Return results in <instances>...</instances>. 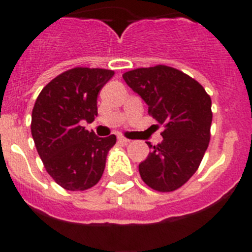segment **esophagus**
Listing matches in <instances>:
<instances>
[{
	"label": "esophagus",
	"instance_id": "obj_1",
	"mask_svg": "<svg viewBox=\"0 0 252 252\" xmlns=\"http://www.w3.org/2000/svg\"><path fill=\"white\" fill-rule=\"evenodd\" d=\"M119 141L122 142V144H128V142H130V140L126 139V137H124V136H119Z\"/></svg>",
	"mask_w": 252,
	"mask_h": 252
}]
</instances>
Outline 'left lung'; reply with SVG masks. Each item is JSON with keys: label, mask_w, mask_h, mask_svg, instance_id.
Returning <instances> with one entry per match:
<instances>
[{"label": "left lung", "mask_w": 252, "mask_h": 252, "mask_svg": "<svg viewBox=\"0 0 252 252\" xmlns=\"http://www.w3.org/2000/svg\"><path fill=\"white\" fill-rule=\"evenodd\" d=\"M122 78L164 125L162 141L139 164L141 179L159 192H171L190 179L208 148L211 97L189 75L166 65L139 68Z\"/></svg>", "instance_id": "obj_1"}]
</instances>
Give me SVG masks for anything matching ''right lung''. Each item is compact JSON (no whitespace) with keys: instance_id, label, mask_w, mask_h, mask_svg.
Returning a JSON list of instances; mask_svg holds the SVG:
<instances>
[{"instance_id":"1","label":"right lung","mask_w":252,"mask_h":252,"mask_svg":"<svg viewBox=\"0 0 252 252\" xmlns=\"http://www.w3.org/2000/svg\"><path fill=\"white\" fill-rule=\"evenodd\" d=\"M115 73L73 68L46 84L31 115V135L53 179L66 190H86L103 174L107 153L116 136L98 137L82 121L97 116V95Z\"/></svg>"}]
</instances>
